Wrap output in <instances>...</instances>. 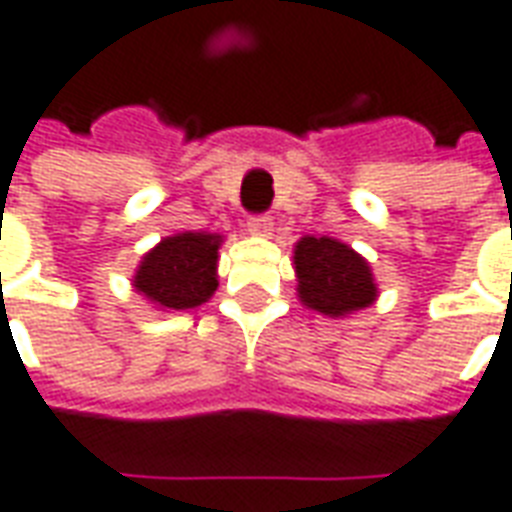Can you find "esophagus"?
I'll list each match as a JSON object with an SVG mask.
<instances>
[{
    "mask_svg": "<svg viewBox=\"0 0 512 512\" xmlns=\"http://www.w3.org/2000/svg\"><path fill=\"white\" fill-rule=\"evenodd\" d=\"M246 230H249V236L268 238L274 230V222H271V217H252L246 222Z\"/></svg>",
    "mask_w": 512,
    "mask_h": 512,
    "instance_id": "1",
    "label": "esophagus"
}]
</instances>
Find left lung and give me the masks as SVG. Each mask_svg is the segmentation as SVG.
Segmentation results:
<instances>
[{"mask_svg":"<svg viewBox=\"0 0 512 512\" xmlns=\"http://www.w3.org/2000/svg\"><path fill=\"white\" fill-rule=\"evenodd\" d=\"M293 266L301 304L333 320L372 306L380 293L369 260L339 238L304 236L293 249Z\"/></svg>","mask_w":512,"mask_h":512,"instance_id":"1","label":"left lung"}]
</instances>
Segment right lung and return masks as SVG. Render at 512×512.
Here are the masks:
<instances>
[{
    "label": "right lung",
    "instance_id": "add662e5",
    "mask_svg": "<svg viewBox=\"0 0 512 512\" xmlns=\"http://www.w3.org/2000/svg\"><path fill=\"white\" fill-rule=\"evenodd\" d=\"M219 246V233L198 230H184L162 238L135 268L132 287L160 312H181L206 304L219 285Z\"/></svg>",
    "mask_w": 512,
    "mask_h": 512
}]
</instances>
